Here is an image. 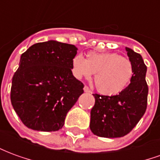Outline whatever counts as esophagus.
<instances>
[{"label": "esophagus", "mask_w": 160, "mask_h": 160, "mask_svg": "<svg viewBox=\"0 0 160 160\" xmlns=\"http://www.w3.org/2000/svg\"><path fill=\"white\" fill-rule=\"evenodd\" d=\"M84 91H85L86 92H91L90 88L87 87V86H85V87H84Z\"/></svg>", "instance_id": "1"}]
</instances>
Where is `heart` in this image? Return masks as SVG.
<instances>
[{
	"label": "heart",
	"mask_w": 160,
	"mask_h": 160,
	"mask_svg": "<svg viewBox=\"0 0 160 160\" xmlns=\"http://www.w3.org/2000/svg\"><path fill=\"white\" fill-rule=\"evenodd\" d=\"M72 69L78 79H88L95 73L94 83L97 90L108 96L123 92L134 75V66L130 60L111 52H90L86 60L81 56H74Z\"/></svg>",
	"instance_id": "obj_1"
}]
</instances>
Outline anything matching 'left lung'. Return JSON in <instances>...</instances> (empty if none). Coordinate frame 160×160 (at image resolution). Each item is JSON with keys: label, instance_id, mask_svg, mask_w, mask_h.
I'll return each mask as SVG.
<instances>
[{"label": "left lung", "instance_id": "obj_1", "mask_svg": "<svg viewBox=\"0 0 160 160\" xmlns=\"http://www.w3.org/2000/svg\"><path fill=\"white\" fill-rule=\"evenodd\" d=\"M126 50L134 66L130 84L118 95L93 94L95 104L91 111L90 128L99 137L118 138L126 135L136 126L147 110V66L140 54L129 48H126Z\"/></svg>", "mask_w": 160, "mask_h": 160}]
</instances>
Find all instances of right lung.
Wrapping results in <instances>:
<instances>
[{
    "mask_svg": "<svg viewBox=\"0 0 160 160\" xmlns=\"http://www.w3.org/2000/svg\"><path fill=\"white\" fill-rule=\"evenodd\" d=\"M77 48L54 40L38 42L21 55L13 74L11 103L26 127L57 131L67 113L84 92L83 83L72 73Z\"/></svg>",
    "mask_w": 160,
    "mask_h": 160,
    "instance_id": "obj_1",
    "label": "right lung"
}]
</instances>
